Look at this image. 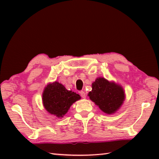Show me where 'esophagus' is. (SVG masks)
I'll list each match as a JSON object with an SVG mask.
<instances>
[{"instance_id": "34e87169", "label": "esophagus", "mask_w": 159, "mask_h": 159, "mask_svg": "<svg viewBox=\"0 0 159 159\" xmlns=\"http://www.w3.org/2000/svg\"><path fill=\"white\" fill-rule=\"evenodd\" d=\"M80 95L81 96V97L83 98H86L85 93L83 91H80Z\"/></svg>"}]
</instances>
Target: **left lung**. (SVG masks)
<instances>
[{
	"label": "left lung",
	"mask_w": 159,
	"mask_h": 159,
	"mask_svg": "<svg viewBox=\"0 0 159 159\" xmlns=\"http://www.w3.org/2000/svg\"><path fill=\"white\" fill-rule=\"evenodd\" d=\"M88 96L90 100L107 114L116 113L125 100L122 87L102 77L98 78L92 83V90Z\"/></svg>",
	"instance_id": "8db88e82"
}]
</instances>
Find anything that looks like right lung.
<instances>
[{
  "label": "right lung",
  "instance_id": "add662e5",
  "mask_svg": "<svg viewBox=\"0 0 159 159\" xmlns=\"http://www.w3.org/2000/svg\"><path fill=\"white\" fill-rule=\"evenodd\" d=\"M80 99V96L72 91L67 90L59 82L49 83L42 94L43 107L50 114L57 117H63L71 105Z\"/></svg>",
  "mask_w": 159,
  "mask_h": 159
}]
</instances>
